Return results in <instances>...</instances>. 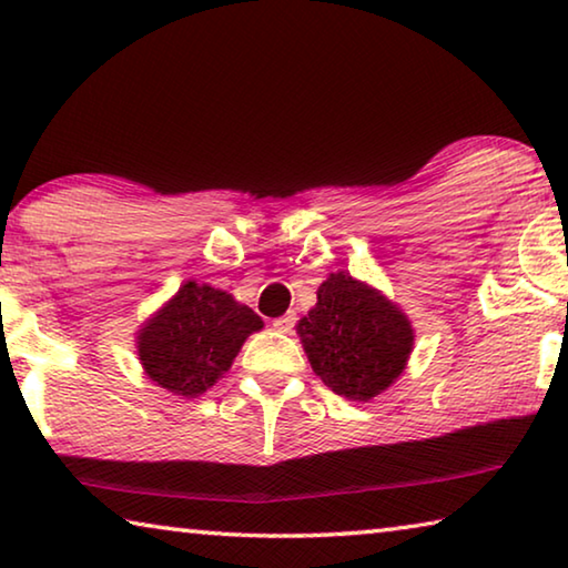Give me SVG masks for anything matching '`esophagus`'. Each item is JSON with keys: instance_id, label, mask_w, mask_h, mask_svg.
Masks as SVG:
<instances>
[{"instance_id": "esophagus-1", "label": "esophagus", "mask_w": 568, "mask_h": 568, "mask_svg": "<svg viewBox=\"0 0 568 568\" xmlns=\"http://www.w3.org/2000/svg\"><path fill=\"white\" fill-rule=\"evenodd\" d=\"M294 312H290V314H284V317H276L274 322H272V327L276 329V333H292V327H294Z\"/></svg>"}]
</instances>
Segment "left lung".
<instances>
[{
    "label": "left lung",
    "instance_id": "left-lung-1",
    "mask_svg": "<svg viewBox=\"0 0 568 568\" xmlns=\"http://www.w3.org/2000/svg\"><path fill=\"white\" fill-rule=\"evenodd\" d=\"M312 371L347 400H371L406 371L414 327L406 312L347 272L329 274L317 304L296 322Z\"/></svg>",
    "mask_w": 568,
    "mask_h": 568
}]
</instances>
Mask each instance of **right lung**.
Segmentation results:
<instances>
[{
	"label": "right lung",
	"mask_w": 568,
	"mask_h": 568,
	"mask_svg": "<svg viewBox=\"0 0 568 568\" xmlns=\"http://www.w3.org/2000/svg\"><path fill=\"white\" fill-rule=\"evenodd\" d=\"M264 320L233 294L190 278L136 333L144 375L172 396L197 398L231 371Z\"/></svg>",
	"instance_id": "add662e5"
}]
</instances>
